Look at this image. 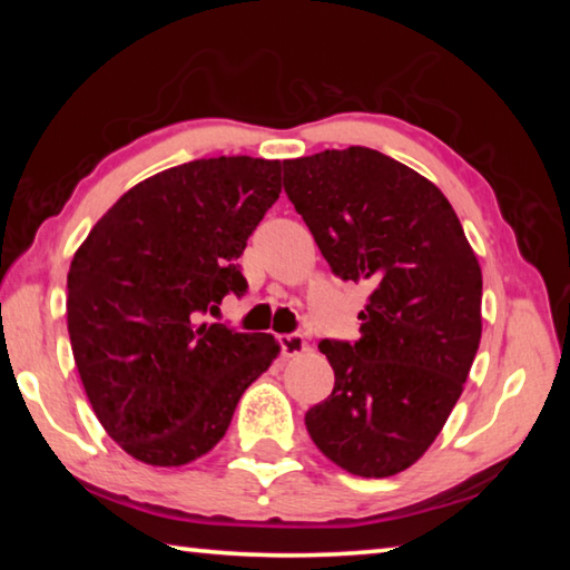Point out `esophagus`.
Segmentation results:
<instances>
[{
	"label": "esophagus",
	"instance_id": "obj_1",
	"mask_svg": "<svg viewBox=\"0 0 570 570\" xmlns=\"http://www.w3.org/2000/svg\"><path fill=\"white\" fill-rule=\"evenodd\" d=\"M278 344H282V354L284 356H298V354H304L308 350L302 334H284V336H278Z\"/></svg>",
	"mask_w": 570,
	"mask_h": 570
}]
</instances>
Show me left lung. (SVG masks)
<instances>
[{
    "instance_id": "left-lung-1",
    "label": "left lung",
    "mask_w": 570,
    "mask_h": 570,
    "mask_svg": "<svg viewBox=\"0 0 570 570\" xmlns=\"http://www.w3.org/2000/svg\"><path fill=\"white\" fill-rule=\"evenodd\" d=\"M284 188L332 272L372 286L360 342L320 344L334 390L306 430L352 475H397L445 428L475 360L478 256L435 183L380 150L284 160Z\"/></svg>"
}]
</instances>
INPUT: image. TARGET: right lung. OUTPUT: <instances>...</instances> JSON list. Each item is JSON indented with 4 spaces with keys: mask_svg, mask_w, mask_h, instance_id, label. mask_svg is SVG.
Listing matches in <instances>:
<instances>
[{
    "mask_svg": "<svg viewBox=\"0 0 570 570\" xmlns=\"http://www.w3.org/2000/svg\"><path fill=\"white\" fill-rule=\"evenodd\" d=\"M278 193V160H190L122 193L75 250V364L92 412L130 458L180 468L206 455L282 352L272 334L200 322L228 292H246L236 262Z\"/></svg>",
    "mask_w": 570,
    "mask_h": 570,
    "instance_id": "right-lung-1",
    "label": "right lung"
}]
</instances>
